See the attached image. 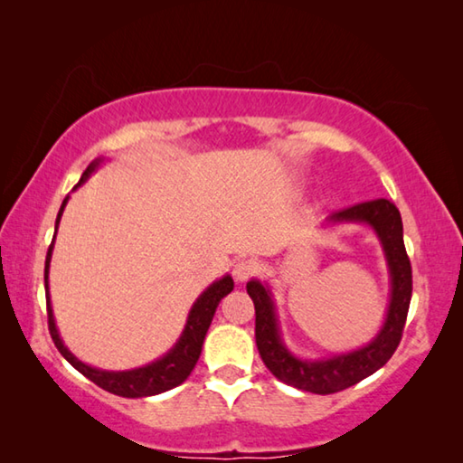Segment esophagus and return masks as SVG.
Segmentation results:
<instances>
[{
	"label": "esophagus",
	"instance_id": "esophagus-1",
	"mask_svg": "<svg viewBox=\"0 0 463 463\" xmlns=\"http://www.w3.org/2000/svg\"><path fill=\"white\" fill-rule=\"evenodd\" d=\"M255 271H257V265L250 260H239L232 265V276L234 279L241 281V284L242 281H247L250 276H255Z\"/></svg>",
	"mask_w": 463,
	"mask_h": 463
}]
</instances>
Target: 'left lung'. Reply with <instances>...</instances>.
<instances>
[{"label": "left lung", "mask_w": 463, "mask_h": 463, "mask_svg": "<svg viewBox=\"0 0 463 463\" xmlns=\"http://www.w3.org/2000/svg\"><path fill=\"white\" fill-rule=\"evenodd\" d=\"M326 222L370 224L378 234L383 255H386L392 284L388 315L380 333L365 347L328 359H315V362L292 355L281 341L276 304L271 300L269 288L257 279H250L247 284V294L255 304V343L263 364L288 386L312 392V394H335L378 372L394 355L402 339L412 296V269L404 249L402 218L394 203L383 198L362 202L333 213Z\"/></svg>", "instance_id": "left-lung-1"}]
</instances>
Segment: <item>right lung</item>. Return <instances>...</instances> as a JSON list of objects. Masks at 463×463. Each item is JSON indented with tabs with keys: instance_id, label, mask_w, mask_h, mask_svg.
<instances>
[{
	"instance_id": "1",
	"label": "right lung",
	"mask_w": 463,
	"mask_h": 463,
	"mask_svg": "<svg viewBox=\"0 0 463 463\" xmlns=\"http://www.w3.org/2000/svg\"><path fill=\"white\" fill-rule=\"evenodd\" d=\"M101 159L91 161L88 169L83 171V175L80 179L73 190H77L85 179H88L93 171L98 169ZM67 200H62L61 210L57 214V229L62 216V210L67 206ZM57 234V231H54ZM52 245H54V237L49 247V253H46V261H44V288H46V315H49V331L54 345L61 351V355L71 364L77 372H81L85 378L91 380L93 383H98L99 388H104L106 392H112L116 396H124V398H143V396H155L161 394V392H167L171 388L179 386V383L187 380V375L192 373V370L198 364V357L202 354V345L203 339H206L208 326L213 323L214 312L221 304L222 298L226 294L232 292L234 281L231 276H224L218 281H214L213 286L203 289L200 294L198 300L194 302V307L187 315V323L182 336H179L177 343L171 347L165 355L156 362L137 367V370H128V372H106V370H98V367H91L88 364H83L77 359L71 351L65 347L61 335L57 331V325H54V317H52V307H51V296H49V268H51V257H52Z\"/></svg>"
}]
</instances>
